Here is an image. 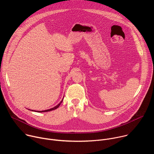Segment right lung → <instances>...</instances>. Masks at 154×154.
<instances>
[{
	"mask_svg": "<svg viewBox=\"0 0 154 154\" xmlns=\"http://www.w3.org/2000/svg\"><path fill=\"white\" fill-rule=\"evenodd\" d=\"M63 101V100L60 101V103H59V104H58L57 106H56L55 107H54V108H51V109H47V110H45V111H35V112H48V111H53V110H54V109H57V108H58L59 107V106L60 105V104H61V103Z\"/></svg>",
	"mask_w": 154,
	"mask_h": 154,
	"instance_id": "1",
	"label": "right lung"
}]
</instances>
